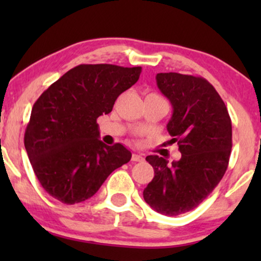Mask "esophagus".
Wrapping results in <instances>:
<instances>
[{
  "instance_id": "obj_1",
  "label": "esophagus",
  "mask_w": 261,
  "mask_h": 261,
  "mask_svg": "<svg viewBox=\"0 0 261 261\" xmlns=\"http://www.w3.org/2000/svg\"><path fill=\"white\" fill-rule=\"evenodd\" d=\"M143 160H145V158H143L142 154H140V153H134L133 154V161L134 162H142Z\"/></svg>"
}]
</instances>
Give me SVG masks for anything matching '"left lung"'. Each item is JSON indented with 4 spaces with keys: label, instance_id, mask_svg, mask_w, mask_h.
<instances>
[{
    "label": "left lung",
    "instance_id": "1",
    "mask_svg": "<svg viewBox=\"0 0 261 261\" xmlns=\"http://www.w3.org/2000/svg\"><path fill=\"white\" fill-rule=\"evenodd\" d=\"M157 86L168 98L173 115L167 125L181 158L168 163L147 155L154 178L143 199L154 211L178 216L197 207L223 178L232 149V121L222 98L202 77L158 73Z\"/></svg>",
    "mask_w": 261,
    "mask_h": 261
}]
</instances>
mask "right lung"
<instances>
[{
  "mask_svg": "<svg viewBox=\"0 0 261 261\" xmlns=\"http://www.w3.org/2000/svg\"><path fill=\"white\" fill-rule=\"evenodd\" d=\"M141 67L79 65L54 82L33 106L24 146L44 190L73 205L99 190L131 152L99 140L97 119L140 79Z\"/></svg>",
  "mask_w": 261,
  "mask_h": 261,
  "instance_id": "right-lung-1",
  "label": "right lung"
}]
</instances>
